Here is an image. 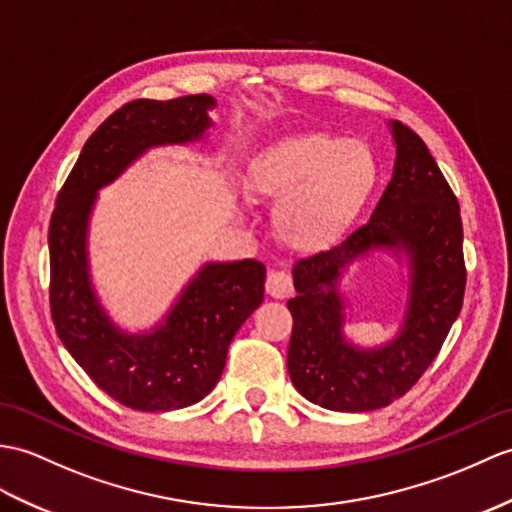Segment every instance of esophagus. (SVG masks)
<instances>
[{"label":"esophagus","instance_id":"34e87169","mask_svg":"<svg viewBox=\"0 0 512 512\" xmlns=\"http://www.w3.org/2000/svg\"><path fill=\"white\" fill-rule=\"evenodd\" d=\"M266 290L272 299H288V296H292V292H294V283H292L290 272H285V270L268 272Z\"/></svg>","mask_w":512,"mask_h":512}]
</instances>
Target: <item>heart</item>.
<instances>
[{
	"instance_id": "b5f03b06",
	"label": "heart",
	"mask_w": 512,
	"mask_h": 512,
	"mask_svg": "<svg viewBox=\"0 0 512 512\" xmlns=\"http://www.w3.org/2000/svg\"><path fill=\"white\" fill-rule=\"evenodd\" d=\"M377 183V161L362 141L327 133L279 139L251 163L248 192L279 202L277 231L296 251L336 242Z\"/></svg>"
}]
</instances>
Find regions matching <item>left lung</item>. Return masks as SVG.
<instances>
[{
	"label": "left lung",
	"instance_id": "8db88e82",
	"mask_svg": "<svg viewBox=\"0 0 512 512\" xmlns=\"http://www.w3.org/2000/svg\"><path fill=\"white\" fill-rule=\"evenodd\" d=\"M395 170L364 227L342 244L296 261L288 301L294 388L320 408L368 412L403 397L434 362L460 314L467 270L458 200L423 139L390 122ZM373 250L409 259V305L398 336L382 348H355L343 336L341 272Z\"/></svg>",
	"mask_w": 512,
	"mask_h": 512
}]
</instances>
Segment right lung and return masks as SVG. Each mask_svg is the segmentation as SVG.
Segmentation results:
<instances>
[{
	"instance_id": "obj_1",
	"label": "right lung",
	"mask_w": 512,
	"mask_h": 512,
	"mask_svg": "<svg viewBox=\"0 0 512 512\" xmlns=\"http://www.w3.org/2000/svg\"><path fill=\"white\" fill-rule=\"evenodd\" d=\"M216 100L207 93L168 102L133 100L87 139L56 196L50 220V307L56 334L106 395L141 412H168L216 388L229 344L264 301L266 266L255 259L209 261L161 323L141 334L117 327L89 272V220L102 187L141 154L205 137Z\"/></svg>"
}]
</instances>
